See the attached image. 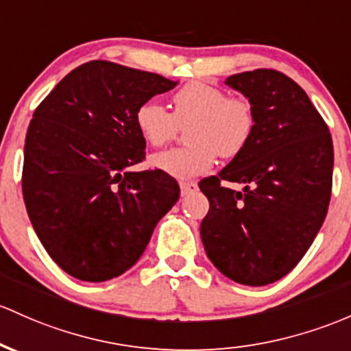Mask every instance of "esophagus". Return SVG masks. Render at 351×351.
Instances as JSON below:
<instances>
[{
    "instance_id": "1",
    "label": "esophagus",
    "mask_w": 351,
    "mask_h": 351,
    "mask_svg": "<svg viewBox=\"0 0 351 351\" xmlns=\"http://www.w3.org/2000/svg\"><path fill=\"white\" fill-rule=\"evenodd\" d=\"M180 188H182V195H190L193 193V191L198 190V184L195 182H182L180 183Z\"/></svg>"
}]
</instances>
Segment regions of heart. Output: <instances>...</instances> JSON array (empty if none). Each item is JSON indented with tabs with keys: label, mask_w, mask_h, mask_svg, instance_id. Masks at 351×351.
Wrapping results in <instances>:
<instances>
[{
	"label": "heart",
	"mask_w": 351,
	"mask_h": 351,
	"mask_svg": "<svg viewBox=\"0 0 351 351\" xmlns=\"http://www.w3.org/2000/svg\"><path fill=\"white\" fill-rule=\"evenodd\" d=\"M190 145L152 156L153 167L176 178H193L213 167L217 155L237 158L252 140L256 113L250 99L228 96L223 88L206 82L183 84L173 95V113L156 99H146L134 111V125L152 146H165L188 125Z\"/></svg>",
	"instance_id": "1"
}]
</instances>
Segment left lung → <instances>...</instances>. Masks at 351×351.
I'll use <instances>...</instances> for the list:
<instances>
[{"label": "left lung", "instance_id": "1", "mask_svg": "<svg viewBox=\"0 0 351 351\" xmlns=\"http://www.w3.org/2000/svg\"><path fill=\"white\" fill-rule=\"evenodd\" d=\"M225 83L252 101L256 125L243 152L199 182L210 202L199 233L223 275L263 287L298 265L325 221L332 134L302 86L276 69L238 73ZM225 181L245 184L244 191Z\"/></svg>", "mask_w": 351, "mask_h": 351}]
</instances>
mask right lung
Returning a JSON list of instances; mask_svg holds the SVG:
<instances>
[{
  "mask_svg": "<svg viewBox=\"0 0 351 351\" xmlns=\"http://www.w3.org/2000/svg\"><path fill=\"white\" fill-rule=\"evenodd\" d=\"M176 82L105 60L68 73L33 113L25 141L23 198L53 261L83 282L123 275L143 255L180 186L145 160L134 125L140 103Z\"/></svg>",
  "mask_w": 351,
  "mask_h": 351,
  "instance_id": "right-lung-1",
  "label": "right lung"
}]
</instances>
